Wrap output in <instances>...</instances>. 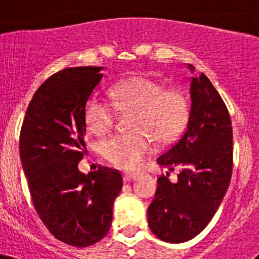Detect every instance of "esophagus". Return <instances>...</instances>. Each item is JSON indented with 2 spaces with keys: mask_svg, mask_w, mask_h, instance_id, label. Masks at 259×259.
<instances>
[{
  "mask_svg": "<svg viewBox=\"0 0 259 259\" xmlns=\"http://www.w3.org/2000/svg\"><path fill=\"white\" fill-rule=\"evenodd\" d=\"M135 178H137V174H124V176H122V180H124L125 183L133 182V180H135Z\"/></svg>",
  "mask_w": 259,
  "mask_h": 259,
  "instance_id": "esophagus-1",
  "label": "esophagus"
}]
</instances>
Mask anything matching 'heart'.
<instances>
[{
	"mask_svg": "<svg viewBox=\"0 0 259 259\" xmlns=\"http://www.w3.org/2000/svg\"><path fill=\"white\" fill-rule=\"evenodd\" d=\"M113 102L94 93L85 104L83 117L88 129L104 135L113 127L116 110L134 114L130 120L133 134L113 135L104 140L100 153L106 161L122 170H135L153 150L151 138L169 144L182 133L189 115L183 94L168 91L163 83L148 76H134L111 89Z\"/></svg>",
	"mask_w": 259,
	"mask_h": 259,
	"instance_id": "b5f03b06",
	"label": "heart"
}]
</instances>
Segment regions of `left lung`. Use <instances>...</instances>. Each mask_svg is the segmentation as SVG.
<instances>
[{"mask_svg":"<svg viewBox=\"0 0 259 259\" xmlns=\"http://www.w3.org/2000/svg\"><path fill=\"white\" fill-rule=\"evenodd\" d=\"M194 72V67L188 65ZM190 109L180 138L158 158L178 182L158 179L155 197L148 208V223L159 239L183 243L199 234L228 189L233 166V133L228 109L204 74L190 76Z\"/></svg>","mask_w":259,"mask_h":259,"instance_id":"1","label":"left lung"}]
</instances>
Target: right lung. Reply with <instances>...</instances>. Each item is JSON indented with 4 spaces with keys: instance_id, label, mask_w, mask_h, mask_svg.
<instances>
[{
    "instance_id": "right-lung-1",
    "label": "right lung",
    "mask_w": 259,
    "mask_h": 259,
    "mask_svg": "<svg viewBox=\"0 0 259 259\" xmlns=\"http://www.w3.org/2000/svg\"><path fill=\"white\" fill-rule=\"evenodd\" d=\"M104 67H70L56 72L30 101L20 134V156L33 207L59 241L89 247L108 234L121 174L99 166L81 173L86 153L85 104Z\"/></svg>"
}]
</instances>
